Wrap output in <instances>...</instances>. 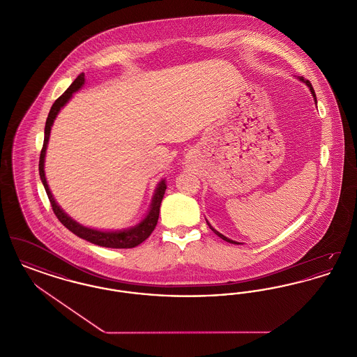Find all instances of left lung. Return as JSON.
Returning a JSON list of instances; mask_svg holds the SVG:
<instances>
[{
    "mask_svg": "<svg viewBox=\"0 0 357 357\" xmlns=\"http://www.w3.org/2000/svg\"><path fill=\"white\" fill-rule=\"evenodd\" d=\"M298 79H300V82H303V83H304V84L307 85V88H309V89H310V92H312V95H313V99H314V102H316V104H317V99H316V93H314V89H313V86H312V84H310V82H309V80H305V79H304V77H298ZM207 225H208V226H210V229H211V230H213V231H214V233H215V234H217V236H218V237L222 238V239H223V241H226V242H230V243H234V245H239V242H237V241H233V239H229V238L225 237V236H223V234H221V233H220V231H217V230H215V229H213V226H211V225H210V223H208V222H207Z\"/></svg>",
    "mask_w": 357,
    "mask_h": 357,
    "instance_id": "left-lung-1",
    "label": "left lung"
}]
</instances>
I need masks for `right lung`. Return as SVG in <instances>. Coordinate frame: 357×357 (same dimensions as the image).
<instances>
[{
  "mask_svg": "<svg viewBox=\"0 0 357 357\" xmlns=\"http://www.w3.org/2000/svg\"><path fill=\"white\" fill-rule=\"evenodd\" d=\"M84 73H80L75 82L69 85L68 89L53 102L51 111L48 114V119L45 123V131H44V144H43V150L40 153V162H38V171H40V178L41 182L44 185V188L47 191V195L50 198V202L53 208V213L56 214V217L59 218V221L61 222L68 230H70L73 234H76L77 237L83 238L85 241L99 245L102 248H111V249H131L135 248L137 245H140L143 241H146L147 238L151 236V233L158 223L159 218V208L160 204L166 191V181H160L156 186L155 194L153 197V202L150 204V210L147 213V215L144 217L143 221L137 223L132 227L128 229H123V230H116V231H105V230H96V229H91V227H85L83 225H80L79 222L72 220L67 213H64V210L57 204L54 201L53 195H52L50 186L47 183V178H45V171H44V163H45V153H47V147H48V140L51 135V128L53 121L56 119L57 114L60 112V109L69 102V99L72 98V95L75 92H77L83 85H84Z\"/></svg>",
  "mask_w": 357,
  "mask_h": 357,
  "instance_id": "obj_1",
  "label": "right lung"
}]
</instances>
